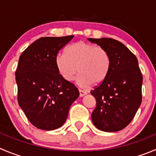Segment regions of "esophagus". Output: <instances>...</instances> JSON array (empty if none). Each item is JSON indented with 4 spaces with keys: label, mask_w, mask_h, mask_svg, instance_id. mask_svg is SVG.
<instances>
[{
    "label": "esophagus",
    "mask_w": 156,
    "mask_h": 156,
    "mask_svg": "<svg viewBox=\"0 0 156 156\" xmlns=\"http://www.w3.org/2000/svg\"><path fill=\"white\" fill-rule=\"evenodd\" d=\"M79 93H80V97H83V96H84L86 94H87V92L83 91V90H79Z\"/></svg>",
    "instance_id": "obj_1"
}]
</instances>
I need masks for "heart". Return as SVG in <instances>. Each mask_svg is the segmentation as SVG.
<instances>
[{
    "label": "heart",
    "instance_id": "1",
    "mask_svg": "<svg viewBox=\"0 0 156 156\" xmlns=\"http://www.w3.org/2000/svg\"><path fill=\"white\" fill-rule=\"evenodd\" d=\"M59 74L64 80L71 82L78 71V86L87 88L94 83L99 84L106 78L110 59L103 47L78 41L66 48L65 54H58L55 60Z\"/></svg>",
    "mask_w": 156,
    "mask_h": 156
}]
</instances>
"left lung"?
<instances>
[{
    "label": "left lung",
    "mask_w": 156,
    "mask_h": 156,
    "mask_svg": "<svg viewBox=\"0 0 156 156\" xmlns=\"http://www.w3.org/2000/svg\"><path fill=\"white\" fill-rule=\"evenodd\" d=\"M106 50L110 59L104 80L90 93L96 106L91 115L95 126L103 132L122 130L131 122L142 103V76L136 57L112 38H88Z\"/></svg>",
    "instance_id": "left-lung-1"
}]
</instances>
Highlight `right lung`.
Instances as JSON below:
<instances>
[{
	"mask_svg": "<svg viewBox=\"0 0 156 156\" xmlns=\"http://www.w3.org/2000/svg\"><path fill=\"white\" fill-rule=\"evenodd\" d=\"M74 36L41 37L20 55L16 70L17 100L33 125L53 130L64 124L69 107L79 97L74 84L64 80L55 60Z\"/></svg>",
	"mask_w": 156,
	"mask_h": 156,
	"instance_id": "obj_1",
	"label": "right lung"
}]
</instances>
